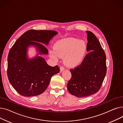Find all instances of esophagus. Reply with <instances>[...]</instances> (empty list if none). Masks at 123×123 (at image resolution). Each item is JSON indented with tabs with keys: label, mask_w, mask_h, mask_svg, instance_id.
<instances>
[{
	"label": "esophagus",
	"mask_w": 123,
	"mask_h": 123,
	"mask_svg": "<svg viewBox=\"0 0 123 123\" xmlns=\"http://www.w3.org/2000/svg\"><path fill=\"white\" fill-rule=\"evenodd\" d=\"M64 69H65V68H64V67H63V66H61V67H60V72H62V71H63L64 70Z\"/></svg>",
	"instance_id": "esophagus-1"
}]
</instances>
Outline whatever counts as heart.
Here are the masks:
<instances>
[{"instance_id":"obj_1","label":"heart","mask_w":123,"mask_h":123,"mask_svg":"<svg viewBox=\"0 0 123 123\" xmlns=\"http://www.w3.org/2000/svg\"><path fill=\"white\" fill-rule=\"evenodd\" d=\"M54 49L50 50V57L57 60L63 58L64 62L70 67H76L83 61L87 52V45L76 38H65L56 42Z\"/></svg>"}]
</instances>
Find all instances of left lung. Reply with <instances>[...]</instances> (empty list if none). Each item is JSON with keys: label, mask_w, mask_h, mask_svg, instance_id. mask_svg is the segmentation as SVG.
I'll use <instances>...</instances> for the list:
<instances>
[{"label": "left lung", "mask_w": 123, "mask_h": 123, "mask_svg": "<svg viewBox=\"0 0 123 123\" xmlns=\"http://www.w3.org/2000/svg\"><path fill=\"white\" fill-rule=\"evenodd\" d=\"M87 34V51L81 64L71 69V78L67 84L70 94L77 97H86L97 92L107 72L106 56L95 34L90 31Z\"/></svg>", "instance_id": "8db88e82"}]
</instances>
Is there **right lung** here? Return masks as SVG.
I'll use <instances>...</instances> for the list:
<instances>
[{"mask_svg": "<svg viewBox=\"0 0 123 123\" xmlns=\"http://www.w3.org/2000/svg\"><path fill=\"white\" fill-rule=\"evenodd\" d=\"M57 34L54 30L31 29L23 33L11 48L7 59V76L19 94L32 97L42 94L46 90L51 77L60 72L58 65L49 66L38 55L32 59L27 56V48L31 45L36 47L39 54H47V49L40 43L48 45Z\"/></svg>", "mask_w": 123, "mask_h": 123, "instance_id": "right-lung-1", "label": "right lung"}]
</instances>
